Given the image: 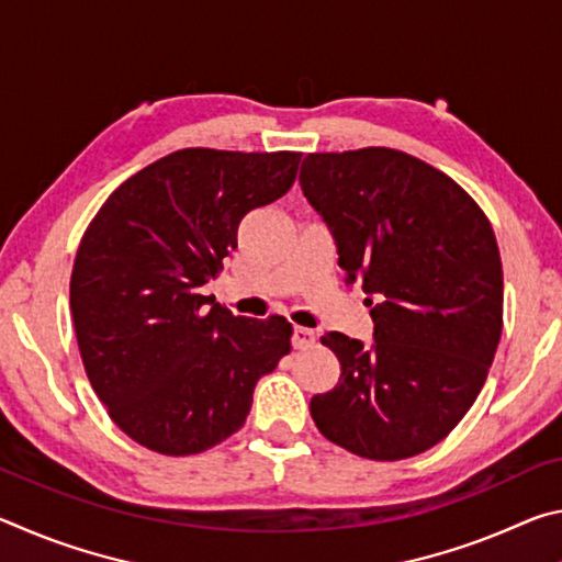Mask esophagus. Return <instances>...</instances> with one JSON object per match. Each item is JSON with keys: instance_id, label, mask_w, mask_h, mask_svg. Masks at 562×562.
Wrapping results in <instances>:
<instances>
[{"instance_id": "obj_1", "label": "esophagus", "mask_w": 562, "mask_h": 562, "mask_svg": "<svg viewBox=\"0 0 562 562\" xmlns=\"http://www.w3.org/2000/svg\"><path fill=\"white\" fill-rule=\"evenodd\" d=\"M317 341V331L307 327H294L292 329V345L294 349H307Z\"/></svg>"}]
</instances>
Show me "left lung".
<instances>
[{
    "mask_svg": "<svg viewBox=\"0 0 562 562\" xmlns=\"http://www.w3.org/2000/svg\"><path fill=\"white\" fill-rule=\"evenodd\" d=\"M300 186L361 282L374 341L327 331L341 376L312 396L322 436L398 461L449 436L479 396L503 327V268L488 217L449 176L394 148L310 154Z\"/></svg>",
    "mask_w": 562,
    "mask_h": 562,
    "instance_id": "obj_1",
    "label": "left lung"
}]
</instances>
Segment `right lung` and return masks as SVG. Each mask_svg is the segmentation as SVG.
Returning a JSON list of instances; mask_svg holds the SVG:
<instances>
[{"label":"right lung","instance_id":"right-lung-1","mask_svg":"<svg viewBox=\"0 0 562 562\" xmlns=\"http://www.w3.org/2000/svg\"><path fill=\"white\" fill-rule=\"evenodd\" d=\"M302 154L183 148L113 190L83 233L71 317L93 392L150 451H207L245 424L255 384L290 351L284 317H235L203 284L237 225L292 188Z\"/></svg>","mask_w":562,"mask_h":562}]
</instances>
